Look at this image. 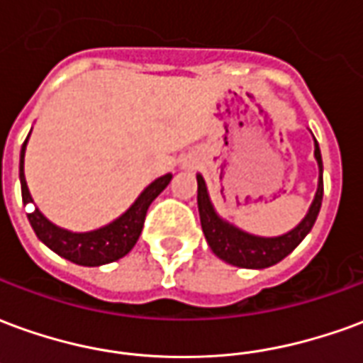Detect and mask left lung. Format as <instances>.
<instances>
[{"mask_svg": "<svg viewBox=\"0 0 363 363\" xmlns=\"http://www.w3.org/2000/svg\"><path fill=\"white\" fill-rule=\"evenodd\" d=\"M313 140H315V135H313ZM315 159H317V167H319V182H317V192H315L311 206H309L303 220L299 221L296 228L278 237L252 235V233H247L233 223H229L228 220H223L218 210L213 208L204 177L198 173L200 223H202L206 241L210 245L213 255L218 259L225 260L228 264L239 268H255V270L274 267L280 260L286 259L289 252L307 237V233L315 225L317 216H319L320 202H323V159H320L317 140H315Z\"/></svg>", "mask_w": 363, "mask_h": 363, "instance_id": "obj_1", "label": "left lung"}]
</instances>
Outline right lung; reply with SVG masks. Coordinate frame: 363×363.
<instances>
[{
  "mask_svg": "<svg viewBox=\"0 0 363 363\" xmlns=\"http://www.w3.org/2000/svg\"><path fill=\"white\" fill-rule=\"evenodd\" d=\"M28 135L21 147L19 181L23 204H35V200L28 192L27 179H25V151H27ZM171 179H173L171 173L155 179L142 190V194L135 198L134 204L130 206L126 212L118 216L116 220H112L111 223L93 229V231L77 233V231L60 228L56 223H52L38 208L27 213V218L30 221V228L35 229L36 237L62 259L79 264V267H101V264H108V262L126 257L128 252L134 249L135 241L140 239V233L143 229L147 208L167 189Z\"/></svg>",
  "mask_w": 363,
  "mask_h": 363,
  "instance_id": "right-lung-1",
  "label": "right lung"
}]
</instances>
